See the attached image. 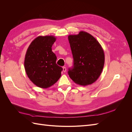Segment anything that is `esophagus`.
<instances>
[{
	"mask_svg": "<svg viewBox=\"0 0 132 132\" xmlns=\"http://www.w3.org/2000/svg\"><path fill=\"white\" fill-rule=\"evenodd\" d=\"M66 70H67V69H66V67H63V72H66Z\"/></svg>",
	"mask_w": 132,
	"mask_h": 132,
	"instance_id": "esophagus-1",
	"label": "esophagus"
}]
</instances>
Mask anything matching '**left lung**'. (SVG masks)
<instances>
[{
	"instance_id": "1",
	"label": "left lung",
	"mask_w": 132,
	"mask_h": 132,
	"mask_svg": "<svg viewBox=\"0 0 132 132\" xmlns=\"http://www.w3.org/2000/svg\"><path fill=\"white\" fill-rule=\"evenodd\" d=\"M74 66L68 74L76 84L82 86L91 85L100 76L105 64V54L100 43L85 31L68 36Z\"/></svg>"
}]
</instances>
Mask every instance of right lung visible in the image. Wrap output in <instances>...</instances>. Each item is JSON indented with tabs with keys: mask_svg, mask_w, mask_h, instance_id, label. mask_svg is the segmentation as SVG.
<instances>
[{
	"mask_svg": "<svg viewBox=\"0 0 132 132\" xmlns=\"http://www.w3.org/2000/svg\"><path fill=\"white\" fill-rule=\"evenodd\" d=\"M56 38L39 36L32 41L25 54L24 67L27 77L35 85L46 89L61 77L62 67L56 64L57 57L52 51Z\"/></svg>",
	"mask_w": 132,
	"mask_h": 132,
	"instance_id": "1",
	"label": "right lung"
}]
</instances>
